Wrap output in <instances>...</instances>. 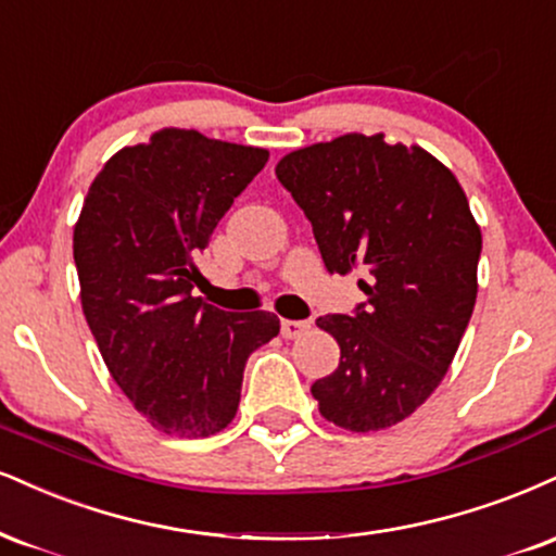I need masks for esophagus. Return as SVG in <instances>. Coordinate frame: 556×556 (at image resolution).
Returning <instances> with one entry per match:
<instances>
[{
  "mask_svg": "<svg viewBox=\"0 0 556 556\" xmlns=\"http://www.w3.org/2000/svg\"><path fill=\"white\" fill-rule=\"evenodd\" d=\"M311 329V320H282V337L285 339H298Z\"/></svg>",
  "mask_w": 556,
  "mask_h": 556,
  "instance_id": "esophagus-1",
  "label": "esophagus"
}]
</instances>
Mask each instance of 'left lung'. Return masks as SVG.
<instances>
[{"mask_svg":"<svg viewBox=\"0 0 556 556\" xmlns=\"http://www.w3.org/2000/svg\"><path fill=\"white\" fill-rule=\"evenodd\" d=\"M329 274L363 271L365 303L320 316L342 357L311 386L329 422L383 430L422 406L477 303L481 232L456 176L422 147L344 134L279 160Z\"/></svg>","mask_w":556,"mask_h":556,"instance_id":"1","label":"left lung"}]
</instances>
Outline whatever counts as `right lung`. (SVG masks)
Here are the masks:
<instances>
[{
	"mask_svg": "<svg viewBox=\"0 0 556 556\" xmlns=\"http://www.w3.org/2000/svg\"><path fill=\"white\" fill-rule=\"evenodd\" d=\"M269 152L163 129L116 152L75 227L83 311L113 380L155 430L210 438L240 404L245 363L279 333L266 311L193 298L197 261Z\"/></svg>",
	"mask_w": 556,
	"mask_h": 556,
	"instance_id": "1",
	"label": "right lung"
}]
</instances>
